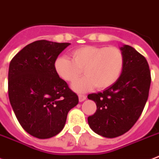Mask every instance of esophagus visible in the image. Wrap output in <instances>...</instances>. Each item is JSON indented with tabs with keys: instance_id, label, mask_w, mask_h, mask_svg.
Listing matches in <instances>:
<instances>
[{
	"instance_id": "esophagus-1",
	"label": "esophagus",
	"mask_w": 159,
	"mask_h": 159,
	"mask_svg": "<svg viewBox=\"0 0 159 159\" xmlns=\"http://www.w3.org/2000/svg\"><path fill=\"white\" fill-rule=\"evenodd\" d=\"M78 98H79V102H83L84 100H86L87 97L85 95H82V94H79L78 95Z\"/></svg>"
}]
</instances>
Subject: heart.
Returning a JSON list of instances; mask_svg holds the SVG:
<instances>
[{"instance_id": "heart-1", "label": "heart", "mask_w": 159, "mask_h": 159, "mask_svg": "<svg viewBox=\"0 0 159 159\" xmlns=\"http://www.w3.org/2000/svg\"><path fill=\"white\" fill-rule=\"evenodd\" d=\"M72 61L65 57L55 61L57 74L67 82H73L82 72L85 76L72 85L77 93H84L96 86L105 89L114 84L123 67V55L117 47L85 46L71 52Z\"/></svg>"}]
</instances>
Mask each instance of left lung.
I'll return each instance as SVG.
<instances>
[{"mask_svg": "<svg viewBox=\"0 0 159 159\" xmlns=\"http://www.w3.org/2000/svg\"><path fill=\"white\" fill-rule=\"evenodd\" d=\"M123 67L114 84L88 98L95 102L97 111L88 117L96 133L116 138L130 130L141 116L148 98L151 73L146 58L133 47L124 45Z\"/></svg>", "mask_w": 159, "mask_h": 159, "instance_id": "obj_1", "label": "left lung"}]
</instances>
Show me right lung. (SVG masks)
Listing matches in <instances>:
<instances>
[{"mask_svg": "<svg viewBox=\"0 0 159 159\" xmlns=\"http://www.w3.org/2000/svg\"><path fill=\"white\" fill-rule=\"evenodd\" d=\"M70 43L40 40L12 58L8 71V96L23 129L40 139L62 130L67 113L78 97L54 68L57 58Z\"/></svg>", "mask_w": 159, "mask_h": 159, "instance_id": "1", "label": "right lung"}]
</instances>
